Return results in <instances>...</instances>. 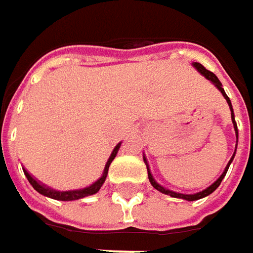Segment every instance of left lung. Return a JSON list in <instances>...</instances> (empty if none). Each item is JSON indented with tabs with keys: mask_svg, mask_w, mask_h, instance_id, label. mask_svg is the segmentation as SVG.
<instances>
[{
	"mask_svg": "<svg viewBox=\"0 0 253 253\" xmlns=\"http://www.w3.org/2000/svg\"><path fill=\"white\" fill-rule=\"evenodd\" d=\"M193 66L199 70L200 73L203 74L206 79H209L210 82H212V83L215 84V87L218 88L219 91L222 92V95L225 97V100H227V102H228L229 108H231V118H232V122H234V128H235V131H237V138H238V129H237V122H235V118H234V111H232V105H231V101H229L228 95L225 94V91H224V88H222V85H221V83H219V80L217 79V76L212 73V72H210V70H207L203 64L200 63H193ZM234 156H235V153H234ZM234 156L231 158V161L228 162V165H227V168H225V170H224V173L221 174L218 177V180L217 181H214L210 187H207L206 190H203V191H200V193H197V194H181V193H174V191H170V190L165 189V187H162L161 184H158L156 181H155V179H153V176L151 174V171H149V166H148V163H146V159L143 158V161H145V163H146V168H148V177H149V181H151V184L155 187L156 190H159L161 193H163V194H169L170 197H176V199H183V200H189V201H194V200H199V199H203V197H206V196H209V194H211L214 190L218 187L219 184H221V181H222V179L225 177V174H227V170H228L229 165H231V162H232V159H234Z\"/></svg>",
	"mask_w": 253,
	"mask_h": 253,
	"instance_id": "1",
	"label": "left lung"
}]
</instances>
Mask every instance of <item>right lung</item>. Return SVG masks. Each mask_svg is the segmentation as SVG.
I'll return each instance as SVG.
<instances>
[{
    "mask_svg": "<svg viewBox=\"0 0 253 253\" xmlns=\"http://www.w3.org/2000/svg\"><path fill=\"white\" fill-rule=\"evenodd\" d=\"M120 145H121V143H118V145L114 148L111 156H110V159H108L107 165H105V169H104V173H102L101 177L97 180L94 184H91L90 187H85V189L83 190H74V191H54V190H50L49 187H44L43 184H41L39 181H36L26 170H24V173L25 176H26V179H28V181L32 184V187H34L38 193L43 194L46 197H50V199L54 200H60V201H72V200L83 199V197H87V196L95 194L98 190L101 189V186L104 184V181H105V177H107V173H108V168H110L111 162L114 161V158L117 156V152L120 149Z\"/></svg>",
    "mask_w": 253,
    "mask_h": 253,
    "instance_id": "1",
    "label": "right lung"
}]
</instances>
